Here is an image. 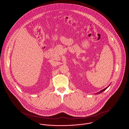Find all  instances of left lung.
Listing matches in <instances>:
<instances>
[{"label":"left lung","mask_w":129,"mask_h":129,"mask_svg":"<svg viewBox=\"0 0 129 129\" xmlns=\"http://www.w3.org/2000/svg\"><path fill=\"white\" fill-rule=\"evenodd\" d=\"M109 86H108V87H106V88H104V89H102V90H101V91H99V92H97V93H96V94H100V93H101V92H103V91H104V90H106V89H107V88H108V87H109Z\"/></svg>","instance_id":"left-lung-1"}]
</instances>
